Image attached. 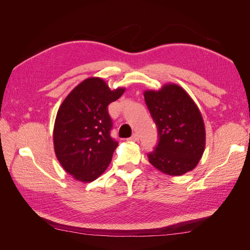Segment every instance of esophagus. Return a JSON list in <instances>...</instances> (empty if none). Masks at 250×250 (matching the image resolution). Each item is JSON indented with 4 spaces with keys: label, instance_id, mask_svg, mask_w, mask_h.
<instances>
[{
    "label": "esophagus",
    "instance_id": "1",
    "mask_svg": "<svg viewBox=\"0 0 250 250\" xmlns=\"http://www.w3.org/2000/svg\"><path fill=\"white\" fill-rule=\"evenodd\" d=\"M140 140V135L138 133H134L132 134V137H130L128 139V141H131V142H138Z\"/></svg>",
    "mask_w": 250,
    "mask_h": 250
}]
</instances>
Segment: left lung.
Returning a JSON list of instances; mask_svg holds the SVG:
<instances>
[{
	"mask_svg": "<svg viewBox=\"0 0 250 250\" xmlns=\"http://www.w3.org/2000/svg\"><path fill=\"white\" fill-rule=\"evenodd\" d=\"M145 102L157 127L158 143L148 154L151 165L168 175L193 170L203 154L206 129L191 97L177 84L146 90Z\"/></svg>",
	"mask_w": 250,
	"mask_h": 250,
	"instance_id": "obj_1",
	"label": "left lung"
}]
</instances>
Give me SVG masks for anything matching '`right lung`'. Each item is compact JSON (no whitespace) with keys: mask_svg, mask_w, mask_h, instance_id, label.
<instances>
[{"mask_svg":"<svg viewBox=\"0 0 250 250\" xmlns=\"http://www.w3.org/2000/svg\"><path fill=\"white\" fill-rule=\"evenodd\" d=\"M125 88L110 90L101 78H88L75 87L58 109L53 141L57 160L77 180L99 177L111 162L118 142L110 137L108 105Z\"/></svg>","mask_w":250,"mask_h":250,"instance_id":"obj_1","label":"right lung"}]
</instances>
